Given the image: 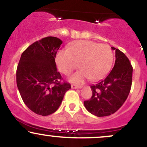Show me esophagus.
<instances>
[{"label":"esophagus","instance_id":"1","mask_svg":"<svg viewBox=\"0 0 147 147\" xmlns=\"http://www.w3.org/2000/svg\"><path fill=\"white\" fill-rule=\"evenodd\" d=\"M71 88L73 89H77V88H81L82 86H77V85H74V84H72Z\"/></svg>","mask_w":147,"mask_h":147}]
</instances>
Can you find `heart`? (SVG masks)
<instances>
[{
    "label": "heart",
    "instance_id": "b5f03b06",
    "mask_svg": "<svg viewBox=\"0 0 147 147\" xmlns=\"http://www.w3.org/2000/svg\"><path fill=\"white\" fill-rule=\"evenodd\" d=\"M113 53L109 45L90 41H77L70 44L68 50H59L55 56L57 68L68 75L77 68L81 70L68 77L71 83L83 84L90 79L98 81L110 71Z\"/></svg>",
    "mask_w": 147,
    "mask_h": 147
}]
</instances>
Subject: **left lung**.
<instances>
[{"mask_svg":"<svg viewBox=\"0 0 147 147\" xmlns=\"http://www.w3.org/2000/svg\"><path fill=\"white\" fill-rule=\"evenodd\" d=\"M115 51L113 68L105 79L90 86L92 95L84 104L88 112L97 117L115 113L127 99L132 84L133 68L127 57L112 47Z\"/></svg>","mask_w":147,"mask_h":147,"instance_id":"obj_1","label":"left lung"}]
</instances>
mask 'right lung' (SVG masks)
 I'll use <instances>...</instances> for the list:
<instances>
[{
	"label": "right lung",
	"mask_w": 147,
	"mask_h": 147,
	"mask_svg": "<svg viewBox=\"0 0 147 147\" xmlns=\"http://www.w3.org/2000/svg\"><path fill=\"white\" fill-rule=\"evenodd\" d=\"M62 41L48 36L30 45L22 53L16 70V84L23 102L37 115L56 111L70 84L61 82L55 56Z\"/></svg>",
	"instance_id": "add662e5"
}]
</instances>
